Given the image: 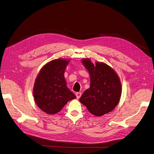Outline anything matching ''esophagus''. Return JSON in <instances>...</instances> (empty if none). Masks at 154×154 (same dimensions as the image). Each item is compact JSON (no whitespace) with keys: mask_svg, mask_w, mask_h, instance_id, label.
I'll use <instances>...</instances> for the list:
<instances>
[{"mask_svg":"<svg viewBox=\"0 0 154 154\" xmlns=\"http://www.w3.org/2000/svg\"><path fill=\"white\" fill-rule=\"evenodd\" d=\"M76 96L77 99H79V98H80V97H81V96H82V92H77L76 94Z\"/></svg>","mask_w":154,"mask_h":154,"instance_id":"34e87169","label":"esophagus"}]
</instances>
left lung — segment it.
<instances>
[{"label": "left lung", "mask_w": 154, "mask_h": 154, "mask_svg": "<svg viewBox=\"0 0 154 154\" xmlns=\"http://www.w3.org/2000/svg\"><path fill=\"white\" fill-rule=\"evenodd\" d=\"M91 78V86L80 97V101L96 116L112 110L118 104L122 94L119 78L114 70L105 63L83 60Z\"/></svg>", "instance_id": "1"}]
</instances>
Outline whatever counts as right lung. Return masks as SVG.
<instances>
[{
	"label": "right lung",
	"instance_id": "1",
	"mask_svg": "<svg viewBox=\"0 0 154 154\" xmlns=\"http://www.w3.org/2000/svg\"><path fill=\"white\" fill-rule=\"evenodd\" d=\"M69 61L53 60L43 67L37 76L33 96L39 108L48 114H54L62 109L70 100L76 97L66 86L64 71Z\"/></svg>",
	"mask_w": 154,
	"mask_h": 154
}]
</instances>
